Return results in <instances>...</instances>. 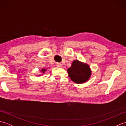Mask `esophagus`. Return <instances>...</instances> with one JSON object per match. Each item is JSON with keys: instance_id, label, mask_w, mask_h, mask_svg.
Listing matches in <instances>:
<instances>
[{"instance_id": "1", "label": "esophagus", "mask_w": 126, "mask_h": 126, "mask_svg": "<svg viewBox=\"0 0 126 126\" xmlns=\"http://www.w3.org/2000/svg\"><path fill=\"white\" fill-rule=\"evenodd\" d=\"M56 66H57V67H58V68H61V67H62V64L61 63H58L56 64Z\"/></svg>"}]
</instances>
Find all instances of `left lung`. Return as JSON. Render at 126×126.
Masks as SVG:
<instances>
[{"instance_id": "8db88e82", "label": "left lung", "mask_w": 126, "mask_h": 126, "mask_svg": "<svg viewBox=\"0 0 126 126\" xmlns=\"http://www.w3.org/2000/svg\"><path fill=\"white\" fill-rule=\"evenodd\" d=\"M69 77L77 84L84 83L88 81L92 75V71L87 63L76 60L72 62L71 66L68 69Z\"/></svg>"}]
</instances>
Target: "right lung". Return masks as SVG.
<instances>
[{"mask_svg":"<svg viewBox=\"0 0 126 126\" xmlns=\"http://www.w3.org/2000/svg\"><path fill=\"white\" fill-rule=\"evenodd\" d=\"M46 70H47V69H41V73H42H42H43V74H44V73H45V71H46ZM41 75H38V76H41Z\"/></svg>","mask_w":126,"mask_h":126,"instance_id":"add662e5","label":"right lung"}]
</instances>
